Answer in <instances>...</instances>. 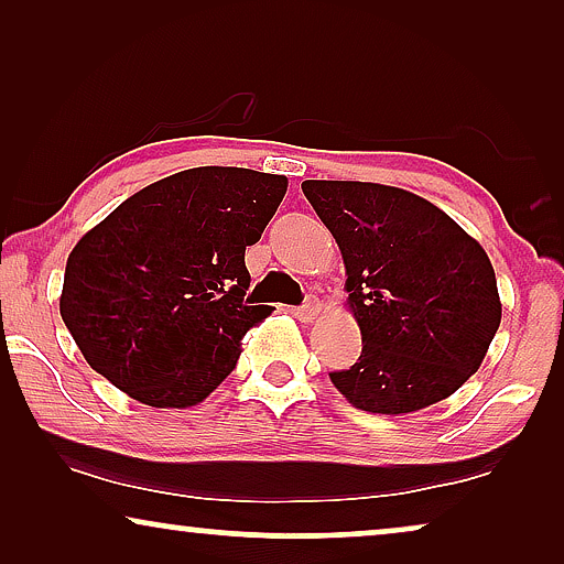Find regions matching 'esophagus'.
Returning <instances> with one entry per match:
<instances>
[{"label":"esophagus","instance_id":"1","mask_svg":"<svg viewBox=\"0 0 564 564\" xmlns=\"http://www.w3.org/2000/svg\"><path fill=\"white\" fill-rule=\"evenodd\" d=\"M318 313H321V305H318V300L315 297H311V300H305L303 305L300 307H295V315L303 323H313L315 318H318Z\"/></svg>","mask_w":564,"mask_h":564}]
</instances>
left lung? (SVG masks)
I'll use <instances>...</instances> for the list:
<instances>
[{
  "mask_svg": "<svg viewBox=\"0 0 564 564\" xmlns=\"http://www.w3.org/2000/svg\"><path fill=\"white\" fill-rule=\"evenodd\" d=\"M346 267L361 354L330 382L367 413H413L482 365L500 326L488 253L444 210L372 182H303Z\"/></svg>",
  "mask_w": 564,
  "mask_h": 564,
  "instance_id": "8db88e82",
  "label": "left lung"
}]
</instances>
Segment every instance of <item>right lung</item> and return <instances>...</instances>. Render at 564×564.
Here are the masks:
<instances>
[{
	"label": "right lung",
	"mask_w": 564,
	"mask_h": 564,
	"mask_svg": "<svg viewBox=\"0 0 564 564\" xmlns=\"http://www.w3.org/2000/svg\"><path fill=\"white\" fill-rule=\"evenodd\" d=\"M288 180L197 166L153 182L68 253L61 318L89 367L151 408L203 403L272 307L249 305L246 246Z\"/></svg>",
	"instance_id": "obj_1"
}]
</instances>
